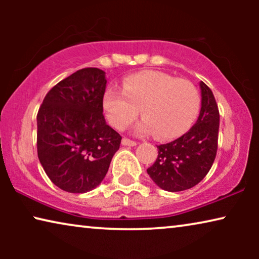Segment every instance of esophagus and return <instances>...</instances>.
Listing matches in <instances>:
<instances>
[{"label":"esophagus","instance_id":"34e87169","mask_svg":"<svg viewBox=\"0 0 259 259\" xmlns=\"http://www.w3.org/2000/svg\"><path fill=\"white\" fill-rule=\"evenodd\" d=\"M121 144L123 145V146H137L136 141L127 139V138H123V139L121 140Z\"/></svg>","mask_w":259,"mask_h":259}]
</instances>
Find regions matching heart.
<instances>
[{
    "mask_svg": "<svg viewBox=\"0 0 259 259\" xmlns=\"http://www.w3.org/2000/svg\"><path fill=\"white\" fill-rule=\"evenodd\" d=\"M102 106L116 130H125L133 122L140 108L144 119L134 132L139 136L157 133L158 139L172 140L185 134L196 121L200 97L190 81L158 70H144L127 76L122 90L108 87Z\"/></svg>",
    "mask_w": 259,
    "mask_h": 259,
    "instance_id": "obj_1",
    "label": "heart"
}]
</instances>
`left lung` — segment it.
I'll list each match as a JSON object with an SVG mask.
<instances>
[{
    "label": "left lung",
    "instance_id": "1",
    "mask_svg": "<svg viewBox=\"0 0 259 259\" xmlns=\"http://www.w3.org/2000/svg\"><path fill=\"white\" fill-rule=\"evenodd\" d=\"M201 108L197 122L175 141L159 145L157 160L147 168L148 176L168 192L196 186L213 164L218 145L219 111L213 93L199 82Z\"/></svg>",
    "mask_w": 259,
    "mask_h": 259
}]
</instances>
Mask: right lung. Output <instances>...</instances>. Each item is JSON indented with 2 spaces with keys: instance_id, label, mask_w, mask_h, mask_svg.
I'll return each mask as SVG.
<instances>
[{
  "instance_id": "1",
  "label": "right lung",
  "mask_w": 259,
  "mask_h": 259,
  "mask_svg": "<svg viewBox=\"0 0 259 259\" xmlns=\"http://www.w3.org/2000/svg\"><path fill=\"white\" fill-rule=\"evenodd\" d=\"M106 73L83 68L52 88L37 113V155L60 189L86 193L104 180L121 137L102 114Z\"/></svg>"
}]
</instances>
